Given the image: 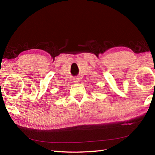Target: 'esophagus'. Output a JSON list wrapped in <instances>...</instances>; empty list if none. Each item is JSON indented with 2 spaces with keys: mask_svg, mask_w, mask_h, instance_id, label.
Wrapping results in <instances>:
<instances>
[{
  "mask_svg": "<svg viewBox=\"0 0 155 155\" xmlns=\"http://www.w3.org/2000/svg\"><path fill=\"white\" fill-rule=\"evenodd\" d=\"M73 81H74V82L75 83H78L80 82V78H78V77H75L73 78Z\"/></svg>",
  "mask_w": 155,
  "mask_h": 155,
  "instance_id": "obj_1",
  "label": "esophagus"
}]
</instances>
